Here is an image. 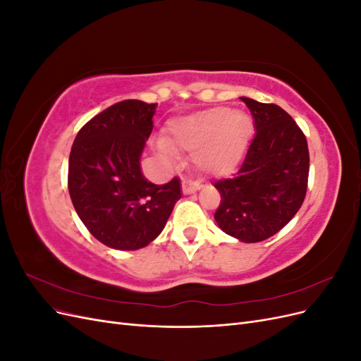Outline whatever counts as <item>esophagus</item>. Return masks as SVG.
<instances>
[{
    "label": "esophagus",
    "mask_w": 361,
    "mask_h": 361,
    "mask_svg": "<svg viewBox=\"0 0 361 361\" xmlns=\"http://www.w3.org/2000/svg\"><path fill=\"white\" fill-rule=\"evenodd\" d=\"M200 187H202V185H200L199 180H192L190 178L182 179V191H183V194H191L194 191L200 190Z\"/></svg>",
    "instance_id": "34e87169"
}]
</instances>
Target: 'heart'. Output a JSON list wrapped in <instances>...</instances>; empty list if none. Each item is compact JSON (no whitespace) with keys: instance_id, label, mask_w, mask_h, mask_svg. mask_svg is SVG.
<instances>
[{"instance_id":"obj_1","label":"heart","mask_w":361,"mask_h":361,"mask_svg":"<svg viewBox=\"0 0 361 361\" xmlns=\"http://www.w3.org/2000/svg\"><path fill=\"white\" fill-rule=\"evenodd\" d=\"M170 145L185 150H195L197 167L212 174H226L241 162L251 135L247 114L215 106L170 122ZM159 150L169 158L176 157L170 146Z\"/></svg>"}]
</instances>
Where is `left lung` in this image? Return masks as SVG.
<instances>
[{
	"label": "left lung",
	"instance_id": "1",
	"mask_svg": "<svg viewBox=\"0 0 361 361\" xmlns=\"http://www.w3.org/2000/svg\"><path fill=\"white\" fill-rule=\"evenodd\" d=\"M255 118L256 134L241 167L216 180L221 202L215 221L243 243H260L285 227L301 207L309 180L307 140L276 104L241 97Z\"/></svg>",
	"mask_w": 361,
	"mask_h": 361
}]
</instances>
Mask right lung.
I'll use <instances>...</instances> for the list:
<instances>
[{
	"mask_svg": "<svg viewBox=\"0 0 361 361\" xmlns=\"http://www.w3.org/2000/svg\"><path fill=\"white\" fill-rule=\"evenodd\" d=\"M157 104L117 102L89 120L69 157L68 187L76 214L89 232L110 248L138 250L162 232L182 197L180 182H149L140 158Z\"/></svg>",
	"mask_w": 361,
	"mask_h": 361,
	"instance_id": "1",
	"label": "right lung"
}]
</instances>
